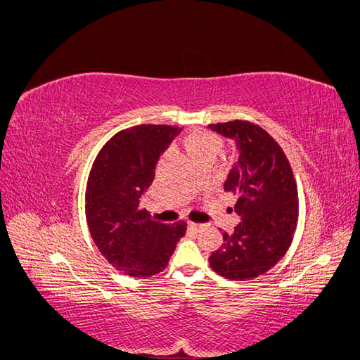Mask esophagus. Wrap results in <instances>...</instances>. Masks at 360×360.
I'll list each match as a JSON object with an SVG mask.
<instances>
[{
    "label": "esophagus",
    "mask_w": 360,
    "mask_h": 360,
    "mask_svg": "<svg viewBox=\"0 0 360 360\" xmlns=\"http://www.w3.org/2000/svg\"><path fill=\"white\" fill-rule=\"evenodd\" d=\"M205 226H207V224H197V222H191L189 224V228H191L193 233H200L201 230H204Z\"/></svg>",
    "instance_id": "1"
}]
</instances>
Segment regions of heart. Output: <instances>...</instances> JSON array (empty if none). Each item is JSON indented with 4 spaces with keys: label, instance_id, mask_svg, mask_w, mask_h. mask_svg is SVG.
<instances>
[{
    "label": "heart",
    "instance_id": "obj_1",
    "mask_svg": "<svg viewBox=\"0 0 360 360\" xmlns=\"http://www.w3.org/2000/svg\"><path fill=\"white\" fill-rule=\"evenodd\" d=\"M186 147L193 159L201 156H214L222 148V139L212 132H197L186 139Z\"/></svg>",
    "mask_w": 360,
    "mask_h": 360
}]
</instances>
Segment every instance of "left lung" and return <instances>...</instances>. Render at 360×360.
<instances>
[{
    "instance_id": "obj_1",
    "label": "left lung",
    "mask_w": 360,
    "mask_h": 360,
    "mask_svg": "<svg viewBox=\"0 0 360 360\" xmlns=\"http://www.w3.org/2000/svg\"><path fill=\"white\" fill-rule=\"evenodd\" d=\"M233 139L238 159L224 183L237 197L234 210L242 216L224 245L210 255V267L226 279L245 281L266 274L288 250L299 217L297 186L290 162L263 127L234 120L209 124Z\"/></svg>"
}]
</instances>
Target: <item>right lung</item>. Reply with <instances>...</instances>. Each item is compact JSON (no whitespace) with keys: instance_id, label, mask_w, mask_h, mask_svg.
<instances>
[{"instance_id":"obj_1","label":"right lung","mask_w":360,"mask_h":360,"mask_svg":"<svg viewBox=\"0 0 360 360\" xmlns=\"http://www.w3.org/2000/svg\"><path fill=\"white\" fill-rule=\"evenodd\" d=\"M180 132L160 124L122 130L93 163L85 195L90 234L108 263L132 278H150L165 269L186 234V222L165 225L141 209L160 155Z\"/></svg>"}]
</instances>
